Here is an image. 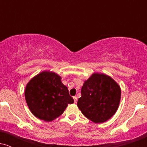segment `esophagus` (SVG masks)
<instances>
[{"label":"esophagus","instance_id":"34e87169","mask_svg":"<svg viewBox=\"0 0 147 147\" xmlns=\"http://www.w3.org/2000/svg\"><path fill=\"white\" fill-rule=\"evenodd\" d=\"M73 99H74V102H75V103H76L77 102V97H73Z\"/></svg>","mask_w":147,"mask_h":147}]
</instances>
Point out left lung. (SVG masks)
Instances as JSON below:
<instances>
[{"label": "left lung", "mask_w": 147, "mask_h": 147, "mask_svg": "<svg viewBox=\"0 0 147 147\" xmlns=\"http://www.w3.org/2000/svg\"><path fill=\"white\" fill-rule=\"evenodd\" d=\"M81 92L77 106L86 117L96 124L109 120L119 107L121 88L106 74H92L84 82Z\"/></svg>", "instance_id": "8db88e82"}]
</instances>
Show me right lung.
I'll return each instance as SVG.
<instances>
[{
  "label": "right lung",
  "mask_w": 147,
  "mask_h": 147,
  "mask_svg": "<svg viewBox=\"0 0 147 147\" xmlns=\"http://www.w3.org/2000/svg\"><path fill=\"white\" fill-rule=\"evenodd\" d=\"M25 97L35 117L51 122L61 115L68 104L74 103L61 77L54 72L43 71L27 84Z\"/></svg>",
  "instance_id": "1"
}]
</instances>
